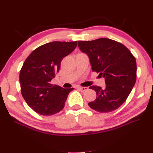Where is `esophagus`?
I'll use <instances>...</instances> for the list:
<instances>
[{
  "mask_svg": "<svg viewBox=\"0 0 153 153\" xmlns=\"http://www.w3.org/2000/svg\"><path fill=\"white\" fill-rule=\"evenodd\" d=\"M77 89H78V90H80L81 91H85L86 90H88V88H87V87H81V86H78V87H77Z\"/></svg>",
  "mask_w": 153,
  "mask_h": 153,
  "instance_id": "1",
  "label": "esophagus"
}]
</instances>
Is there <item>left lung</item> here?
Instances as JSON below:
<instances>
[{
	"label": "left lung",
	"instance_id": "8db88e82",
	"mask_svg": "<svg viewBox=\"0 0 153 153\" xmlns=\"http://www.w3.org/2000/svg\"><path fill=\"white\" fill-rule=\"evenodd\" d=\"M79 48L90 58L93 71L105 78V86L92 85L96 99L91 109L104 113L115 110L126 101L137 79L136 59L123 44L107 38L79 41Z\"/></svg>",
	"mask_w": 153,
	"mask_h": 153
}]
</instances>
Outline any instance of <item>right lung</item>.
<instances>
[{"label":"right lung","mask_w":153,"mask_h":153,"mask_svg":"<svg viewBox=\"0 0 153 153\" xmlns=\"http://www.w3.org/2000/svg\"><path fill=\"white\" fill-rule=\"evenodd\" d=\"M77 41H53L35 49L23 65L19 75L21 94L29 107L43 116L60 112L74 88L51 84L61 62L74 51Z\"/></svg>","instance_id":"add662e5"}]
</instances>
